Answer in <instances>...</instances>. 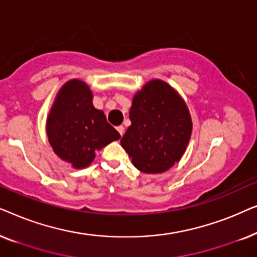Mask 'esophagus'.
Wrapping results in <instances>:
<instances>
[{
    "label": "esophagus",
    "mask_w": 257,
    "mask_h": 257,
    "mask_svg": "<svg viewBox=\"0 0 257 257\" xmlns=\"http://www.w3.org/2000/svg\"><path fill=\"white\" fill-rule=\"evenodd\" d=\"M117 131L119 132V135H120L121 137H122V135H124V132H125V127L122 125H120V126H118L117 127Z\"/></svg>",
    "instance_id": "34e87169"
}]
</instances>
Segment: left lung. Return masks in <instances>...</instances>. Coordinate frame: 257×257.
<instances>
[{
  "instance_id": "left-lung-1",
  "label": "left lung",
  "mask_w": 257,
  "mask_h": 257,
  "mask_svg": "<svg viewBox=\"0 0 257 257\" xmlns=\"http://www.w3.org/2000/svg\"><path fill=\"white\" fill-rule=\"evenodd\" d=\"M130 120L120 144L140 172L163 173L181 159L192 119L184 99L166 82L150 80L135 94Z\"/></svg>"
}]
</instances>
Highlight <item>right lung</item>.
Returning a JSON list of instances; mask_svg holds the SVG:
<instances>
[{"label":"right lung","mask_w":257,"mask_h":257,"mask_svg":"<svg viewBox=\"0 0 257 257\" xmlns=\"http://www.w3.org/2000/svg\"><path fill=\"white\" fill-rule=\"evenodd\" d=\"M92 98L86 83L69 80L58 91L47 119L52 150L73 168L87 167L96 151L120 138L104 112L93 106Z\"/></svg>","instance_id":"obj_1"}]
</instances>
